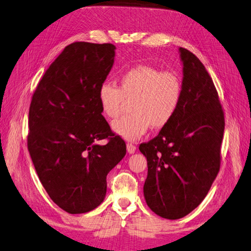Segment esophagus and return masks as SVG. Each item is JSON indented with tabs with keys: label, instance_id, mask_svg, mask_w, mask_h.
<instances>
[{
	"label": "esophagus",
	"instance_id": "esophagus-1",
	"mask_svg": "<svg viewBox=\"0 0 251 251\" xmlns=\"http://www.w3.org/2000/svg\"><path fill=\"white\" fill-rule=\"evenodd\" d=\"M135 151H136V147H135L134 145H131V144H127V152H128L129 154L135 153Z\"/></svg>",
	"mask_w": 251,
	"mask_h": 251
}]
</instances>
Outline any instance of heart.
Segmentation results:
<instances>
[{
  "label": "heart",
  "mask_w": 251,
  "mask_h": 251,
  "mask_svg": "<svg viewBox=\"0 0 251 251\" xmlns=\"http://www.w3.org/2000/svg\"><path fill=\"white\" fill-rule=\"evenodd\" d=\"M183 83L176 72L150 65H137L122 74L119 87L103 82L98 102L107 119H115L125 100L131 101V114L112 123V129L127 141L144 136L151 126L161 129L173 119L179 106Z\"/></svg>",
  "instance_id": "b5f03b06"
}]
</instances>
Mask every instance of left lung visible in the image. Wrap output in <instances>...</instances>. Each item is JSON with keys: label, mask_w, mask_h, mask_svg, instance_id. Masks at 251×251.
Returning <instances> with one entry per match:
<instances>
[{"label": "left lung", "mask_w": 251, "mask_h": 251, "mask_svg": "<svg viewBox=\"0 0 251 251\" xmlns=\"http://www.w3.org/2000/svg\"><path fill=\"white\" fill-rule=\"evenodd\" d=\"M183 93L177 112L139 150L147 158L144 195L161 218H184L201 203L221 163L224 113L212 78L199 58L179 48Z\"/></svg>", "instance_id": "obj_1"}]
</instances>
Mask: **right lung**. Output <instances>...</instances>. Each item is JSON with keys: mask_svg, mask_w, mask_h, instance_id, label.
I'll list each match as a JSON object with an SVG mask.
<instances>
[{"mask_svg": "<svg viewBox=\"0 0 251 251\" xmlns=\"http://www.w3.org/2000/svg\"><path fill=\"white\" fill-rule=\"evenodd\" d=\"M111 43L75 42L48 68L29 109L28 150L48 195L71 214L96 209L106 175L126 154L102 115L98 89L114 64ZM107 138L104 146L96 141Z\"/></svg>", "mask_w": 251, "mask_h": 251, "instance_id": "obj_1", "label": "right lung"}]
</instances>
